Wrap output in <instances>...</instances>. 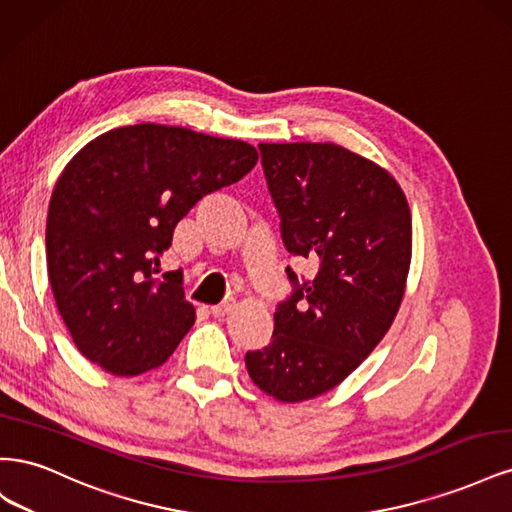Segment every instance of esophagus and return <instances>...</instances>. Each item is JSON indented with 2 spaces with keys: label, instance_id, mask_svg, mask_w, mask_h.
Here are the masks:
<instances>
[{
  "label": "esophagus",
  "instance_id": "obj_1",
  "mask_svg": "<svg viewBox=\"0 0 512 512\" xmlns=\"http://www.w3.org/2000/svg\"><path fill=\"white\" fill-rule=\"evenodd\" d=\"M232 309H235V299H226L220 305H213L211 307V314L215 318H224V316H228L232 312Z\"/></svg>",
  "mask_w": 512,
  "mask_h": 512
}]
</instances>
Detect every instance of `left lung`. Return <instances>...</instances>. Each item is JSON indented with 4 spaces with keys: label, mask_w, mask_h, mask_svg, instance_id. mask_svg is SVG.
I'll use <instances>...</instances> for the list:
<instances>
[{
    "label": "left lung",
    "mask_w": 512,
    "mask_h": 512,
    "mask_svg": "<svg viewBox=\"0 0 512 512\" xmlns=\"http://www.w3.org/2000/svg\"><path fill=\"white\" fill-rule=\"evenodd\" d=\"M286 250L316 267L277 305L271 344L245 354L260 391L299 404L344 382L391 329L412 258L404 190L333 143H260Z\"/></svg>",
    "instance_id": "8db88e82"
}]
</instances>
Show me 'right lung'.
<instances>
[{"instance_id":"right-lung-1","label":"right lung","mask_w":512,"mask_h":512,"mask_svg":"<svg viewBox=\"0 0 512 512\" xmlns=\"http://www.w3.org/2000/svg\"><path fill=\"white\" fill-rule=\"evenodd\" d=\"M256 160L235 138L138 123L100 134L66 164L46 218V269L85 359L138 376L175 352L196 309L181 271L158 277L160 258L183 215Z\"/></svg>"}]
</instances>
